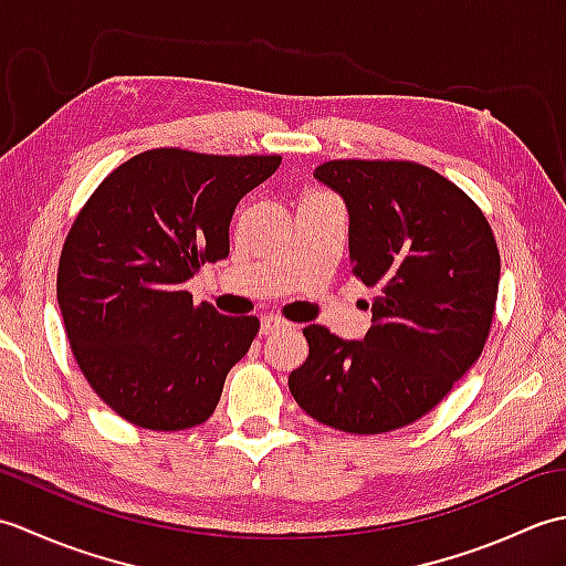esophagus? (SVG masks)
<instances>
[{
  "mask_svg": "<svg viewBox=\"0 0 566 566\" xmlns=\"http://www.w3.org/2000/svg\"><path fill=\"white\" fill-rule=\"evenodd\" d=\"M286 326H290V323H286L284 318H280V316H264L260 321V333L262 335H270V333H276V331H284Z\"/></svg>",
  "mask_w": 566,
  "mask_h": 566,
  "instance_id": "34e87169",
  "label": "esophagus"
}]
</instances>
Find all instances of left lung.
I'll return each mask as SVG.
<instances>
[{
	"label": "left lung",
	"instance_id": "1",
	"mask_svg": "<svg viewBox=\"0 0 566 566\" xmlns=\"http://www.w3.org/2000/svg\"><path fill=\"white\" fill-rule=\"evenodd\" d=\"M314 177L345 201L353 274L377 296L363 340L308 326L290 391L318 423L355 436L411 426L484 350L501 258L482 209L430 167L331 160Z\"/></svg>",
	"mask_w": 566,
	"mask_h": 566
}]
</instances>
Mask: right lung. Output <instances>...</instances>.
I'll return each mask as SVG.
<instances>
[{
    "label": "right lung",
    "mask_w": 566,
    "mask_h": 566,
    "mask_svg": "<svg viewBox=\"0 0 566 566\" xmlns=\"http://www.w3.org/2000/svg\"><path fill=\"white\" fill-rule=\"evenodd\" d=\"M280 163L146 150L77 213L60 255L57 304L84 379L128 423L185 430L213 413L260 321L195 306L185 282L228 258L238 201Z\"/></svg>",
    "instance_id": "right-lung-1"
}]
</instances>
